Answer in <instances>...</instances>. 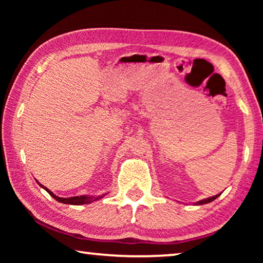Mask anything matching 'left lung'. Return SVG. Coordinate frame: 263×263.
I'll list each match as a JSON object with an SVG mask.
<instances>
[{
	"label": "left lung",
	"mask_w": 263,
	"mask_h": 263,
	"mask_svg": "<svg viewBox=\"0 0 263 263\" xmlns=\"http://www.w3.org/2000/svg\"><path fill=\"white\" fill-rule=\"evenodd\" d=\"M220 195H221V193H220V194H218V195H216V196H212V197H209V198H204V199H201V201L196 202V203H194V204H195V205H203V204L211 203L212 201H215V199L218 197V196H220Z\"/></svg>",
	"instance_id": "1"
}]
</instances>
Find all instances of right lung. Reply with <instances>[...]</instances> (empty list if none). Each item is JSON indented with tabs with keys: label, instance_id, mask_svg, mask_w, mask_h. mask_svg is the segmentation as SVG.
Masks as SVG:
<instances>
[{
	"label": "right lung",
	"instance_id": "obj_1",
	"mask_svg": "<svg viewBox=\"0 0 263 263\" xmlns=\"http://www.w3.org/2000/svg\"><path fill=\"white\" fill-rule=\"evenodd\" d=\"M37 181V180H35ZM37 183L42 186L43 189H45L48 194H50L53 198L55 199V201L60 202V203H64V204H70V205H82V204H90L92 202L97 201V199H101L102 197H104V195H100V196H88V195H82V196H74V197H68V198H62L59 197V196H57L52 193L50 189H47L46 186H44L43 184L39 183L37 181Z\"/></svg>",
	"mask_w": 263,
	"mask_h": 263
}]
</instances>
